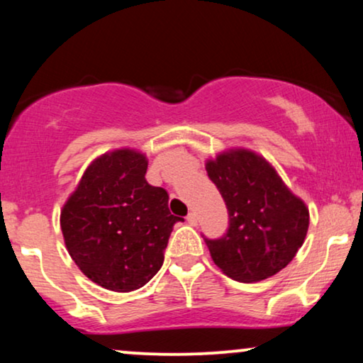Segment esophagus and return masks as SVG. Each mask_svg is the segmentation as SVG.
<instances>
[{
  "label": "esophagus",
  "instance_id": "esophagus-1",
  "mask_svg": "<svg viewBox=\"0 0 363 363\" xmlns=\"http://www.w3.org/2000/svg\"><path fill=\"white\" fill-rule=\"evenodd\" d=\"M186 221L190 223L191 226H196V225H198V216H196V213H195V211H190V213H188Z\"/></svg>",
  "mask_w": 363,
  "mask_h": 363
}]
</instances>
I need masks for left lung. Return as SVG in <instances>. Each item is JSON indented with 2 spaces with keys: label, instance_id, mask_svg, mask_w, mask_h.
Instances as JSON below:
<instances>
[{
  "label": "left lung",
  "instance_id": "left-lung-1",
  "mask_svg": "<svg viewBox=\"0 0 363 363\" xmlns=\"http://www.w3.org/2000/svg\"><path fill=\"white\" fill-rule=\"evenodd\" d=\"M226 203L225 235L205 242L215 264L240 282H257L289 264L306 240L309 210L264 158L236 148L206 162Z\"/></svg>",
  "mask_w": 363,
  "mask_h": 363
}]
</instances>
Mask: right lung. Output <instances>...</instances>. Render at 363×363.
<instances>
[{"instance_id": "add662e5", "label": "right lung", "mask_w": 363, "mask_h": 363, "mask_svg": "<svg viewBox=\"0 0 363 363\" xmlns=\"http://www.w3.org/2000/svg\"><path fill=\"white\" fill-rule=\"evenodd\" d=\"M143 153L122 148L94 160L61 211L64 242L96 284L116 292L145 286L163 264L173 225L168 193L145 180Z\"/></svg>"}]
</instances>
